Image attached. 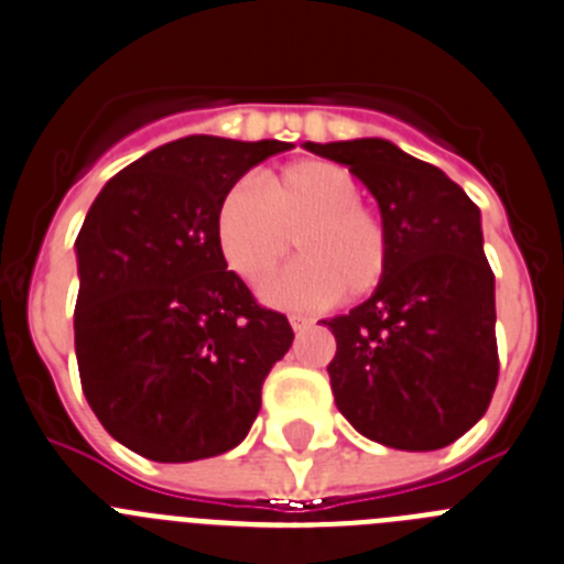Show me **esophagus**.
<instances>
[{
  "label": "esophagus",
  "instance_id": "esophagus-1",
  "mask_svg": "<svg viewBox=\"0 0 564 564\" xmlns=\"http://www.w3.org/2000/svg\"><path fill=\"white\" fill-rule=\"evenodd\" d=\"M289 323H292V328H294V332H297V334L306 332V328L314 326V319L306 317V314H292V317H289Z\"/></svg>",
  "mask_w": 564,
  "mask_h": 564
}]
</instances>
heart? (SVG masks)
Returning a JSON list of instances; mask_svg holds the SVG:
<instances>
[{
    "label": "heart",
    "instance_id": "obj_1",
    "mask_svg": "<svg viewBox=\"0 0 564 564\" xmlns=\"http://www.w3.org/2000/svg\"><path fill=\"white\" fill-rule=\"evenodd\" d=\"M216 241L247 286L267 292L292 245L301 261L275 286L283 306L359 301L377 292L390 270V232L343 165L301 160L261 180V194L236 185L221 199Z\"/></svg>",
    "mask_w": 564,
    "mask_h": 564
}]
</instances>
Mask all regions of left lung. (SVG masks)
I'll use <instances>...</instances> for the list:
<instances>
[{"instance_id": "1", "label": "left lung", "mask_w": 564, "mask_h": 564, "mask_svg": "<svg viewBox=\"0 0 564 564\" xmlns=\"http://www.w3.org/2000/svg\"><path fill=\"white\" fill-rule=\"evenodd\" d=\"M306 149L348 165L390 232L382 286L323 319L337 339L334 402L377 444L410 453L449 446L484 419L500 370L478 205L444 171L379 137Z\"/></svg>"}]
</instances>
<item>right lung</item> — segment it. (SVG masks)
<instances>
[{"label": "right lung", "instance_id": "add662e5", "mask_svg": "<svg viewBox=\"0 0 564 564\" xmlns=\"http://www.w3.org/2000/svg\"><path fill=\"white\" fill-rule=\"evenodd\" d=\"M281 140L194 134L111 176L75 238V357L106 433L160 464L221 455L250 433L294 334L258 306L216 241L219 205Z\"/></svg>", "mask_w": 564, "mask_h": 564}]
</instances>
